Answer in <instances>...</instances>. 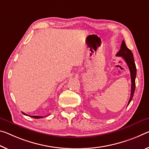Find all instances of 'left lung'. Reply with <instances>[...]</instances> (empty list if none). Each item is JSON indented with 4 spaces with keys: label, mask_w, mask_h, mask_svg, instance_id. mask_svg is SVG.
Segmentation results:
<instances>
[{
    "label": "left lung",
    "mask_w": 149,
    "mask_h": 149,
    "mask_svg": "<svg viewBox=\"0 0 149 149\" xmlns=\"http://www.w3.org/2000/svg\"><path fill=\"white\" fill-rule=\"evenodd\" d=\"M117 56H121L124 59L127 65L129 68L130 73H131V97H130L129 101L128 102V105L131 102L133 97L134 95V90H135V77L136 74V68L135 63H134L133 54L132 52L127 48L125 42L123 40L121 43V49L116 54Z\"/></svg>",
    "instance_id": "8db88e82"
}]
</instances>
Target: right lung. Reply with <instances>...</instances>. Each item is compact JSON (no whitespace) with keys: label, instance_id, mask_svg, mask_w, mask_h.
<instances>
[{"label":"right lung","instance_id":"obj_1","mask_svg":"<svg viewBox=\"0 0 149 149\" xmlns=\"http://www.w3.org/2000/svg\"><path fill=\"white\" fill-rule=\"evenodd\" d=\"M22 113L24 115H27V116H29V115H26V114H25L24 113H23L22 112ZM30 117H32V118H34V119H40V118H42L43 117L42 116H30Z\"/></svg>","mask_w":149,"mask_h":149}]
</instances>
